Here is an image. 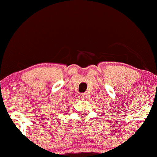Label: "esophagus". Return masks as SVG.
<instances>
[{
    "instance_id": "obj_1",
    "label": "esophagus",
    "mask_w": 157,
    "mask_h": 157,
    "mask_svg": "<svg viewBox=\"0 0 157 157\" xmlns=\"http://www.w3.org/2000/svg\"><path fill=\"white\" fill-rule=\"evenodd\" d=\"M87 98V95L86 94H81L79 95V99H82V100H86Z\"/></svg>"
}]
</instances>
